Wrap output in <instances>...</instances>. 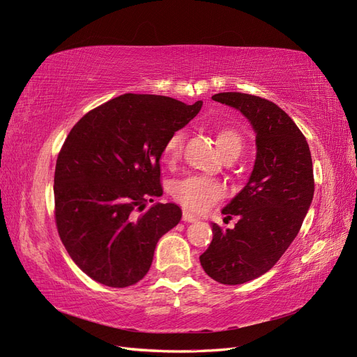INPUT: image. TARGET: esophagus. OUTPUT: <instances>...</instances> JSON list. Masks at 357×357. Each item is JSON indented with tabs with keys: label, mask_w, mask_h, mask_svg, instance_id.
Returning <instances> with one entry per match:
<instances>
[{
	"label": "esophagus",
	"mask_w": 357,
	"mask_h": 357,
	"mask_svg": "<svg viewBox=\"0 0 357 357\" xmlns=\"http://www.w3.org/2000/svg\"><path fill=\"white\" fill-rule=\"evenodd\" d=\"M181 220H183V222H188V223H190V222H197V220H198V218H197V215H193L192 213H189V211H183V214H181Z\"/></svg>",
	"instance_id": "34e87169"
}]
</instances>
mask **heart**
I'll list each match as a JSON object with an SVG mask.
<instances>
[{
	"instance_id": "heart-1",
	"label": "heart",
	"mask_w": 357,
	"mask_h": 357,
	"mask_svg": "<svg viewBox=\"0 0 357 357\" xmlns=\"http://www.w3.org/2000/svg\"><path fill=\"white\" fill-rule=\"evenodd\" d=\"M183 142H185V132L183 131H174L165 139L162 155H164L165 160L169 162V164L178 159ZM218 146L223 156L232 152L240 153L243 147L241 137L235 129L223 126L218 131ZM169 190L172 198L180 205L198 213L208 210L211 205L220 201L226 193V189L220 181L202 176H189L174 180L171 183Z\"/></svg>"
}]
</instances>
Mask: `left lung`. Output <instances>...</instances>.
<instances>
[{
	"mask_svg": "<svg viewBox=\"0 0 357 357\" xmlns=\"http://www.w3.org/2000/svg\"><path fill=\"white\" fill-rule=\"evenodd\" d=\"M211 98L240 110L256 131L250 180L222 210L238 222L226 231L213 223V241L199 256L215 282L241 284L269 271L295 240L314 195L312 160L304 134L273 101L241 92Z\"/></svg>",
	"mask_w": 357,
	"mask_h": 357,
	"instance_id": "1",
	"label": "left lung"
}]
</instances>
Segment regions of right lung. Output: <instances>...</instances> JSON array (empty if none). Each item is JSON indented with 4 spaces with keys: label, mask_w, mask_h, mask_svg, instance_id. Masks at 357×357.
I'll return each instance as SVG.
<instances>
[{
    "label": "right lung",
    "mask_w": 357,
    "mask_h": 357,
    "mask_svg": "<svg viewBox=\"0 0 357 357\" xmlns=\"http://www.w3.org/2000/svg\"><path fill=\"white\" fill-rule=\"evenodd\" d=\"M202 101L125 93L86 113L62 144L55 168L59 238L84 274L109 287L138 283L159 238L181 219L176 204H146L164 193L165 139L188 125Z\"/></svg>",
    "instance_id": "right-lung-1"
}]
</instances>
